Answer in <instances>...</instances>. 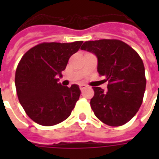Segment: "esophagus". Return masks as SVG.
I'll use <instances>...</instances> for the list:
<instances>
[{
	"label": "esophagus",
	"instance_id": "obj_1",
	"mask_svg": "<svg viewBox=\"0 0 159 159\" xmlns=\"http://www.w3.org/2000/svg\"><path fill=\"white\" fill-rule=\"evenodd\" d=\"M79 87H80V90H81V91H83V90H84L85 88L87 87V86H86V85H84V84H81L79 86Z\"/></svg>",
	"mask_w": 159,
	"mask_h": 159
}]
</instances>
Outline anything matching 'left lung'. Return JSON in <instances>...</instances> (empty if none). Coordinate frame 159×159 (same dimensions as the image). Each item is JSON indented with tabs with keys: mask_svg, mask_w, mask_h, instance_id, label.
Wrapping results in <instances>:
<instances>
[{
	"mask_svg": "<svg viewBox=\"0 0 159 159\" xmlns=\"http://www.w3.org/2000/svg\"><path fill=\"white\" fill-rule=\"evenodd\" d=\"M81 49L97 56L98 73L108 81L107 92L93 87L90 104L95 116L110 126L123 125L135 116L143 102L146 79L141 57L118 39L87 41Z\"/></svg>",
	"mask_w": 159,
	"mask_h": 159,
	"instance_id": "8db88e82",
	"label": "left lung"
}]
</instances>
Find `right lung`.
Masks as SVG:
<instances>
[{
    "instance_id": "obj_1",
    "label": "right lung",
    "mask_w": 159,
    "mask_h": 159,
    "mask_svg": "<svg viewBox=\"0 0 159 159\" xmlns=\"http://www.w3.org/2000/svg\"><path fill=\"white\" fill-rule=\"evenodd\" d=\"M82 43H42L21 57L15 78L16 92L26 114L39 125H54L72 113L81 91L76 84L62 86L58 77Z\"/></svg>"
}]
</instances>
